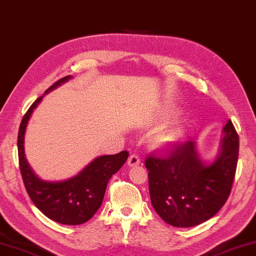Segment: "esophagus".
Listing matches in <instances>:
<instances>
[{
    "label": "esophagus",
    "instance_id": "obj_1",
    "mask_svg": "<svg viewBox=\"0 0 256 256\" xmlns=\"http://www.w3.org/2000/svg\"><path fill=\"white\" fill-rule=\"evenodd\" d=\"M140 164H141V160L136 154H132V156H128V166H138Z\"/></svg>",
    "mask_w": 256,
    "mask_h": 256
}]
</instances>
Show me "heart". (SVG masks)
I'll return each mask as SVG.
<instances>
[{
  "instance_id": "b5f03b06",
  "label": "heart",
  "mask_w": 256,
  "mask_h": 256,
  "mask_svg": "<svg viewBox=\"0 0 256 256\" xmlns=\"http://www.w3.org/2000/svg\"><path fill=\"white\" fill-rule=\"evenodd\" d=\"M180 138L179 133L174 130H164V131L159 132L154 138L156 146L164 148H174L176 143H178Z\"/></svg>"
}]
</instances>
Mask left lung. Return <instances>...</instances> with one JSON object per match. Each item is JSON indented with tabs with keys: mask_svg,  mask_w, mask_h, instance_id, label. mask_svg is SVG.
I'll use <instances>...</instances> for the list:
<instances>
[{
	"mask_svg": "<svg viewBox=\"0 0 256 256\" xmlns=\"http://www.w3.org/2000/svg\"><path fill=\"white\" fill-rule=\"evenodd\" d=\"M238 146V136L228 120L212 161L202 159L192 141L174 146L166 158L148 156V190L158 215L174 227L197 226L215 216L230 194Z\"/></svg>",
	"mask_w": 256,
	"mask_h": 256,
	"instance_id": "left-lung-1",
	"label": "left lung"
}]
</instances>
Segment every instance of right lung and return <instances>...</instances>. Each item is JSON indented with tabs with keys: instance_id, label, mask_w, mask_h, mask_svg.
I'll return each instance as SVG.
<instances>
[{
	"instance_id": "add662e5",
	"label": "right lung",
	"mask_w": 256,
	"mask_h": 256,
	"mask_svg": "<svg viewBox=\"0 0 256 256\" xmlns=\"http://www.w3.org/2000/svg\"><path fill=\"white\" fill-rule=\"evenodd\" d=\"M72 78V76H66L56 82L44 92V96ZM44 96L30 106L18 128V153L23 182L31 200L44 215L64 225H80L90 220L98 210L108 180L125 164L128 152L122 151L113 156H97L80 174L66 180L40 179L26 159L24 134L28 122Z\"/></svg>"
}]
</instances>
